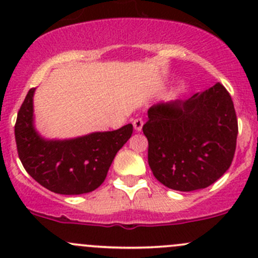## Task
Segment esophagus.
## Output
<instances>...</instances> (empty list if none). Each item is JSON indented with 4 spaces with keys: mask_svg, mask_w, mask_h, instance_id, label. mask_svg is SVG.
<instances>
[{
    "mask_svg": "<svg viewBox=\"0 0 258 258\" xmlns=\"http://www.w3.org/2000/svg\"><path fill=\"white\" fill-rule=\"evenodd\" d=\"M132 123H134V127H135V130H136V131H141L142 130V126H144V121H142V118H136V119H134V122H132Z\"/></svg>",
    "mask_w": 258,
    "mask_h": 258,
    "instance_id": "obj_1",
    "label": "esophagus"
}]
</instances>
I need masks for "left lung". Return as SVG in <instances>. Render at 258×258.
Listing matches in <instances>:
<instances>
[{"label":"left lung","instance_id":"obj_1","mask_svg":"<svg viewBox=\"0 0 258 258\" xmlns=\"http://www.w3.org/2000/svg\"><path fill=\"white\" fill-rule=\"evenodd\" d=\"M147 113L142 131L148 165L166 187L206 188L230 168L238 124L232 98L220 82L186 101L153 105Z\"/></svg>","mask_w":258,"mask_h":258}]
</instances>
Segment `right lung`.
Here are the masks:
<instances>
[{"mask_svg": "<svg viewBox=\"0 0 258 258\" xmlns=\"http://www.w3.org/2000/svg\"><path fill=\"white\" fill-rule=\"evenodd\" d=\"M31 88L15 124L17 152L28 175L54 194L82 195L102 184L114 156L131 137V123L64 141L43 140L33 127Z\"/></svg>", "mask_w": 258, "mask_h": 258, "instance_id": "right-lung-1", "label": "right lung"}]
</instances>
